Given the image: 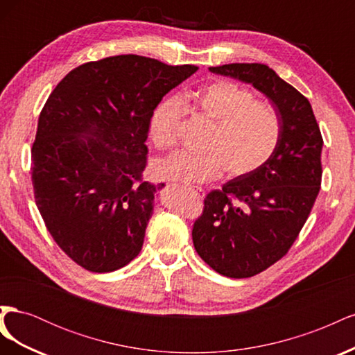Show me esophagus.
I'll list each match as a JSON object with an SVG mask.
<instances>
[{"mask_svg": "<svg viewBox=\"0 0 355 355\" xmlns=\"http://www.w3.org/2000/svg\"><path fill=\"white\" fill-rule=\"evenodd\" d=\"M182 188L187 189V191H192L198 198H202V197H204V191H202V189H192V188H189V187H182Z\"/></svg>", "mask_w": 355, "mask_h": 355, "instance_id": "obj_1", "label": "esophagus"}]
</instances>
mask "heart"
<instances>
[{
    "label": "heart",
    "instance_id": "obj_1",
    "mask_svg": "<svg viewBox=\"0 0 355 355\" xmlns=\"http://www.w3.org/2000/svg\"><path fill=\"white\" fill-rule=\"evenodd\" d=\"M192 110L211 121L198 153H178L157 159L154 175L164 180L204 184L227 171L230 178L253 173L271 159L282 137V120L272 105L228 80H218L185 96ZM179 98L161 102L149 123V137L158 149L176 146L184 118Z\"/></svg>",
    "mask_w": 355,
    "mask_h": 355
}]
</instances>
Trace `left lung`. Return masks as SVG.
I'll use <instances>...</instances> for the list:
<instances>
[{"label":"left lung","mask_w":355,"mask_h":355,"mask_svg":"<svg viewBox=\"0 0 355 355\" xmlns=\"http://www.w3.org/2000/svg\"><path fill=\"white\" fill-rule=\"evenodd\" d=\"M209 71L252 84L282 120L271 159L207 194L192 228L204 262L225 277L247 278L280 261L305 225L321 185L323 137L309 101L270 67L230 63Z\"/></svg>","instance_id":"1"}]
</instances>
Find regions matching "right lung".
<instances>
[{
	"mask_svg": "<svg viewBox=\"0 0 355 355\" xmlns=\"http://www.w3.org/2000/svg\"><path fill=\"white\" fill-rule=\"evenodd\" d=\"M197 69L111 56L72 69L49 96L31 151L35 202L53 240L84 270H120L142 250L164 187L142 180L149 123Z\"/></svg>",
	"mask_w": 355,
	"mask_h": 355,
	"instance_id": "1",
	"label": "right lung"
}]
</instances>
